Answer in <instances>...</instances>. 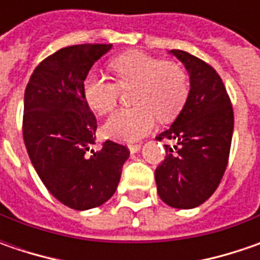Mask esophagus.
Listing matches in <instances>:
<instances>
[{
  "mask_svg": "<svg viewBox=\"0 0 260 260\" xmlns=\"http://www.w3.org/2000/svg\"><path fill=\"white\" fill-rule=\"evenodd\" d=\"M140 147H142L140 145H128V149H130L132 153H137L140 150Z\"/></svg>",
  "mask_w": 260,
  "mask_h": 260,
  "instance_id": "esophagus-1",
  "label": "esophagus"
}]
</instances>
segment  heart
<instances>
[{
	"label": "heart",
	"instance_id": "1",
	"mask_svg": "<svg viewBox=\"0 0 260 260\" xmlns=\"http://www.w3.org/2000/svg\"><path fill=\"white\" fill-rule=\"evenodd\" d=\"M118 82L100 72H89L84 82V96L98 114L113 113L120 100V86L133 92L136 107L121 110L104 125V133L121 142H135L149 135L156 123L169 121L179 114L188 98V76L175 62L135 52L113 62Z\"/></svg>",
	"mask_w": 260,
	"mask_h": 260
}]
</instances>
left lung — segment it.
Instances as JSON below:
<instances>
[{
    "label": "left lung",
    "instance_id": "obj_1",
    "mask_svg": "<svg viewBox=\"0 0 260 260\" xmlns=\"http://www.w3.org/2000/svg\"><path fill=\"white\" fill-rule=\"evenodd\" d=\"M189 74V94L172 125L156 137L165 145V160L156 168L160 200L188 210L214 194L224 175L235 115L225 86L214 68L184 50H171Z\"/></svg>",
    "mask_w": 260,
    "mask_h": 260
}]
</instances>
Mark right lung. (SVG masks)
I'll return each instance as SVG.
<instances>
[{"mask_svg": "<svg viewBox=\"0 0 260 260\" xmlns=\"http://www.w3.org/2000/svg\"><path fill=\"white\" fill-rule=\"evenodd\" d=\"M113 45L63 47L40 62L24 92L23 137L36 172L57 201L74 210L104 204L117 189L130 152L107 140L95 143L96 120L84 81Z\"/></svg>", "mask_w": 260, "mask_h": 260, "instance_id": "1", "label": "right lung"}]
</instances>
